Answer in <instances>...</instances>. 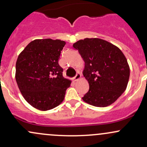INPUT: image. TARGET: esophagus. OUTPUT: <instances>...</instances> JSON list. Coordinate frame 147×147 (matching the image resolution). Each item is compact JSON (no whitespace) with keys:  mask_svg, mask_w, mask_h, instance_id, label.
Returning a JSON list of instances; mask_svg holds the SVG:
<instances>
[{"mask_svg":"<svg viewBox=\"0 0 147 147\" xmlns=\"http://www.w3.org/2000/svg\"><path fill=\"white\" fill-rule=\"evenodd\" d=\"M81 77V74L79 73V72H77V75H76L75 77L73 78V80L75 81H78L79 79H80Z\"/></svg>","mask_w":147,"mask_h":147,"instance_id":"esophagus-1","label":"esophagus"}]
</instances>
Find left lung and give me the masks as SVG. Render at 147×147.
<instances>
[{"label": "left lung", "mask_w": 147, "mask_h": 147, "mask_svg": "<svg viewBox=\"0 0 147 147\" xmlns=\"http://www.w3.org/2000/svg\"><path fill=\"white\" fill-rule=\"evenodd\" d=\"M72 47L85 62L83 75L90 89L82 99L95 107L112 105L126 90L130 69L119 48L100 38H85Z\"/></svg>", "instance_id": "left-lung-1"}]
</instances>
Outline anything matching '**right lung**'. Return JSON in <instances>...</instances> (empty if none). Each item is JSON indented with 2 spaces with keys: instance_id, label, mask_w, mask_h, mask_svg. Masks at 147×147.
Returning <instances> with one entry per match:
<instances>
[{
  "instance_id": "right-lung-1",
  "label": "right lung",
  "mask_w": 147,
  "mask_h": 147,
  "mask_svg": "<svg viewBox=\"0 0 147 147\" xmlns=\"http://www.w3.org/2000/svg\"><path fill=\"white\" fill-rule=\"evenodd\" d=\"M66 42L38 39L19 54L16 63V80L22 96L32 107L47 111L61 104L71 80L63 77L58 63Z\"/></svg>"
}]
</instances>
